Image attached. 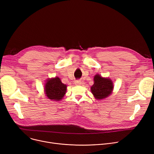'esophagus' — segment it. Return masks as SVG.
I'll use <instances>...</instances> for the list:
<instances>
[{"label":"esophagus","mask_w":154,"mask_h":154,"mask_svg":"<svg viewBox=\"0 0 154 154\" xmlns=\"http://www.w3.org/2000/svg\"><path fill=\"white\" fill-rule=\"evenodd\" d=\"M81 81H80V80H75V84L76 85H80V84H81Z\"/></svg>","instance_id":"esophagus-1"}]
</instances>
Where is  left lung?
<instances>
[{
	"label": "left lung",
	"instance_id": "left-lung-1",
	"mask_svg": "<svg viewBox=\"0 0 154 154\" xmlns=\"http://www.w3.org/2000/svg\"><path fill=\"white\" fill-rule=\"evenodd\" d=\"M94 84L91 87V92L96 99H103L108 97L112 92L114 85L109 79L103 78L97 74L94 78Z\"/></svg>",
	"mask_w": 154,
	"mask_h": 154
}]
</instances>
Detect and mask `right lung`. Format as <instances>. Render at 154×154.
<instances>
[{
	"label": "right lung",
	"instance_id": "add662e5",
	"mask_svg": "<svg viewBox=\"0 0 154 154\" xmlns=\"http://www.w3.org/2000/svg\"><path fill=\"white\" fill-rule=\"evenodd\" d=\"M67 91V85L62 83L60 79L56 77L48 79L45 85V92L47 97L51 100H60Z\"/></svg>",
	"mask_w": 154,
	"mask_h": 154
}]
</instances>
